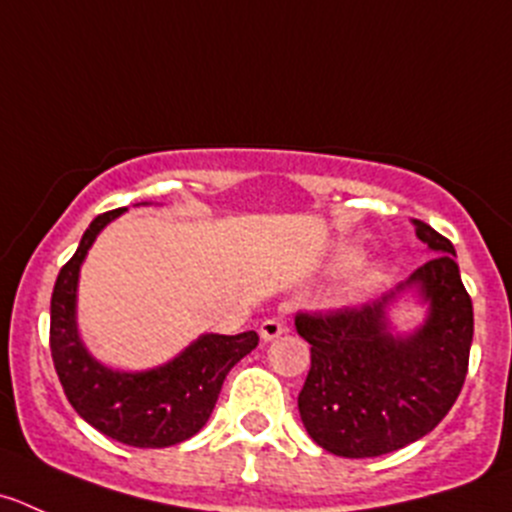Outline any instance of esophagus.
Returning a JSON list of instances; mask_svg holds the SVG:
<instances>
[{"label": "esophagus", "mask_w": 512, "mask_h": 512, "mask_svg": "<svg viewBox=\"0 0 512 512\" xmlns=\"http://www.w3.org/2000/svg\"><path fill=\"white\" fill-rule=\"evenodd\" d=\"M285 330H287L285 322L277 320V317H270V320H265L260 325V337H262V342H270V340H275V337H280Z\"/></svg>", "instance_id": "34e87169"}]
</instances>
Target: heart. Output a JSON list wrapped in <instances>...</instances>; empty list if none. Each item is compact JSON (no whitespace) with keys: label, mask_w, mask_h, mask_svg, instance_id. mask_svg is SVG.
Segmentation results:
<instances>
[{"label":"heart","mask_w":512,"mask_h":512,"mask_svg":"<svg viewBox=\"0 0 512 512\" xmlns=\"http://www.w3.org/2000/svg\"><path fill=\"white\" fill-rule=\"evenodd\" d=\"M355 252H357L355 245H342L340 250L335 252V257H332V265L346 267L352 259H355ZM382 275H385V265H382V260H377V257H370V255L357 257L356 262L347 268L340 297L342 300H357V297H362L365 292H370L372 287H377V282L382 280Z\"/></svg>","instance_id":"obj_1"}]
</instances>
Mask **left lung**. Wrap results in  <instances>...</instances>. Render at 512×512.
I'll use <instances>...</instances> for the list:
<instances>
[{
  "label": "left lung",
  "instance_id": "obj_1",
  "mask_svg": "<svg viewBox=\"0 0 512 512\" xmlns=\"http://www.w3.org/2000/svg\"><path fill=\"white\" fill-rule=\"evenodd\" d=\"M433 260L370 305L297 315L312 365L297 398L307 435L342 458H377L425 438L448 415L465 382L473 302L455 247L415 220ZM410 296L426 317L398 331L389 312Z\"/></svg>",
  "mask_w": 512,
  "mask_h": 512
}]
</instances>
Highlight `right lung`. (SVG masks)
<instances>
[{"label":"right lung","instance_id":"add662e5","mask_svg":"<svg viewBox=\"0 0 512 512\" xmlns=\"http://www.w3.org/2000/svg\"><path fill=\"white\" fill-rule=\"evenodd\" d=\"M127 210L94 217L52 292L49 347L64 395L94 430L132 448H170L200 433L215 410L227 372L257 347V332H205L165 365L117 370L89 352L79 335V270L99 232Z\"/></svg>","mask_w":512,"mask_h":512}]
</instances>
